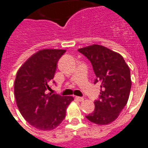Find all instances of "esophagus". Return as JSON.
<instances>
[{
  "mask_svg": "<svg viewBox=\"0 0 148 148\" xmlns=\"http://www.w3.org/2000/svg\"><path fill=\"white\" fill-rule=\"evenodd\" d=\"M75 99L80 102H82L84 100V98H83V97H80V96H76V97H75Z\"/></svg>",
  "mask_w": 148,
  "mask_h": 148,
  "instance_id": "esophagus-1",
  "label": "esophagus"
}]
</instances>
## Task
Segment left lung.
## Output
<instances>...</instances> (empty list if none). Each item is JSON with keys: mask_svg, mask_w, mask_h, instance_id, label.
<instances>
[{"mask_svg": "<svg viewBox=\"0 0 148 148\" xmlns=\"http://www.w3.org/2000/svg\"><path fill=\"white\" fill-rule=\"evenodd\" d=\"M92 65L100 84L99 99L94 102L95 110L86 119L97 125H108L119 117L126 105L131 89L130 70L121 55L110 49L92 45L78 49Z\"/></svg>", "mask_w": 148, "mask_h": 148, "instance_id": "left-lung-1", "label": "left lung"}]
</instances>
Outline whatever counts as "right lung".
<instances>
[{
    "label": "right lung",
    "instance_id": "obj_1",
    "mask_svg": "<svg viewBox=\"0 0 148 148\" xmlns=\"http://www.w3.org/2000/svg\"><path fill=\"white\" fill-rule=\"evenodd\" d=\"M64 49H42L32 55L16 74L14 93L16 104L25 120L43 131L59 126L66 117L72 96L46 93L53 79L56 64Z\"/></svg>",
    "mask_w": 148,
    "mask_h": 148
}]
</instances>
